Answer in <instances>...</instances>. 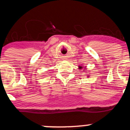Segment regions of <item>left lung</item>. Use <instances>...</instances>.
<instances>
[{"instance_id":"8db88e82","label":"left lung","mask_w":130,"mask_h":130,"mask_svg":"<svg viewBox=\"0 0 130 130\" xmlns=\"http://www.w3.org/2000/svg\"><path fill=\"white\" fill-rule=\"evenodd\" d=\"M82 66H79V69H82Z\"/></svg>"}]
</instances>
